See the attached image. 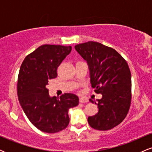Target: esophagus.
<instances>
[{
    "label": "esophagus",
    "instance_id": "obj_1",
    "mask_svg": "<svg viewBox=\"0 0 152 152\" xmlns=\"http://www.w3.org/2000/svg\"><path fill=\"white\" fill-rule=\"evenodd\" d=\"M79 102L80 103H86L88 102V99L86 98V97H81V98L79 99Z\"/></svg>",
    "mask_w": 152,
    "mask_h": 152
}]
</instances>
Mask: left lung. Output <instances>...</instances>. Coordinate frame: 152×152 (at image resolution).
Wrapping results in <instances>:
<instances>
[{"label": "left lung", "instance_id": "8db88e82", "mask_svg": "<svg viewBox=\"0 0 152 152\" xmlns=\"http://www.w3.org/2000/svg\"><path fill=\"white\" fill-rule=\"evenodd\" d=\"M75 49L86 61L91 86L102 94L97 99L98 113L88 116V124L96 130L111 129L124 119L130 107L132 76L128 64L116 50L98 42L78 44Z\"/></svg>", "mask_w": 152, "mask_h": 152}]
</instances>
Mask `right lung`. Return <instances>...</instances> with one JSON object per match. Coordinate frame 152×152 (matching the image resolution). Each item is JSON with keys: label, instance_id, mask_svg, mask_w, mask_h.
<instances>
[{"label": "right lung", "instance_id": "right-lung-1", "mask_svg": "<svg viewBox=\"0 0 152 152\" xmlns=\"http://www.w3.org/2000/svg\"><path fill=\"white\" fill-rule=\"evenodd\" d=\"M71 46L43 45L26 57L18 77V100L32 124L46 133H56L69 124V110L78 104L73 94L50 97L46 88L48 80L57 76V69Z\"/></svg>", "mask_w": 152, "mask_h": 152}]
</instances>
